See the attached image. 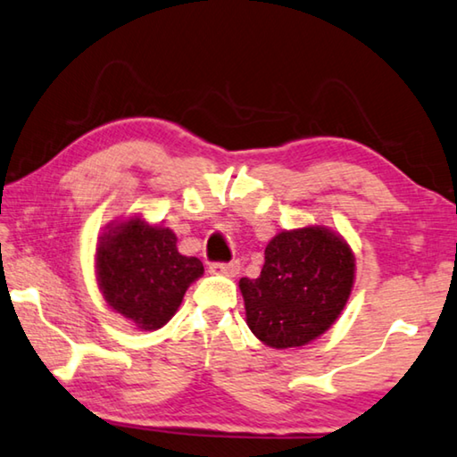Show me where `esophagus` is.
<instances>
[{
    "label": "esophagus",
    "instance_id": "1",
    "mask_svg": "<svg viewBox=\"0 0 457 457\" xmlns=\"http://www.w3.org/2000/svg\"><path fill=\"white\" fill-rule=\"evenodd\" d=\"M209 272L220 274V277L234 278L236 274L240 272V262H237V260H231V262H217L209 266Z\"/></svg>",
    "mask_w": 457,
    "mask_h": 457
}]
</instances>
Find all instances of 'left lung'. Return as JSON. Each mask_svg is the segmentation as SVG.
Here are the masks:
<instances>
[{
  "instance_id": "1",
  "label": "left lung",
  "mask_w": 457,
  "mask_h": 457,
  "mask_svg": "<svg viewBox=\"0 0 457 457\" xmlns=\"http://www.w3.org/2000/svg\"><path fill=\"white\" fill-rule=\"evenodd\" d=\"M356 280L350 244L325 226L282 229L268 242L258 278H240L245 323L274 350L321 337L342 315Z\"/></svg>"
}]
</instances>
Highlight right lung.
I'll list each match as a JSON object with an SVG mask.
<instances>
[{"instance_id": "1", "label": "right lung", "mask_w": 457, "mask_h": 457, "mask_svg": "<svg viewBox=\"0 0 457 457\" xmlns=\"http://www.w3.org/2000/svg\"><path fill=\"white\" fill-rule=\"evenodd\" d=\"M96 277L107 307L137 329L156 331L203 277V264L180 254L175 231L134 213L110 221L99 234Z\"/></svg>"}]
</instances>
